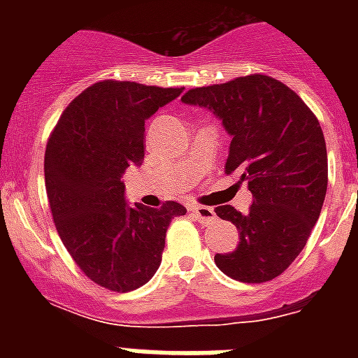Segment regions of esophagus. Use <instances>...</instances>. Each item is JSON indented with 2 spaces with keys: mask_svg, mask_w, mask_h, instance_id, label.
<instances>
[{
  "mask_svg": "<svg viewBox=\"0 0 358 358\" xmlns=\"http://www.w3.org/2000/svg\"><path fill=\"white\" fill-rule=\"evenodd\" d=\"M191 212L195 213V217L201 221L202 224H213L215 223V212H213V208L210 206H191Z\"/></svg>",
  "mask_w": 358,
  "mask_h": 358,
  "instance_id": "esophagus-1",
  "label": "esophagus"
}]
</instances>
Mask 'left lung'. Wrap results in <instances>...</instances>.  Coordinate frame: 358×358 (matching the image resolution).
Returning <instances> with one entry per match:
<instances>
[{
	"label": "left lung",
	"mask_w": 358,
	"mask_h": 358,
	"mask_svg": "<svg viewBox=\"0 0 358 358\" xmlns=\"http://www.w3.org/2000/svg\"><path fill=\"white\" fill-rule=\"evenodd\" d=\"M182 102L221 120L230 135L227 173L252 193L249 212L215 208L236 224L239 243L215 255L224 275L266 282L288 269L310 236L327 193V146L322 126L289 87L269 76H245L191 89Z\"/></svg>",
	"instance_id": "1"
}]
</instances>
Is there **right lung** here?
Here are the masks:
<instances>
[{"label": "right lung", "instance_id": "right-lung-1", "mask_svg": "<svg viewBox=\"0 0 358 358\" xmlns=\"http://www.w3.org/2000/svg\"><path fill=\"white\" fill-rule=\"evenodd\" d=\"M184 89L100 81L64 109L44 156L53 221L87 277L113 292H131L162 264L178 202L131 206L122 174L145 159V122Z\"/></svg>", "mask_w": 358, "mask_h": 358}]
</instances>
